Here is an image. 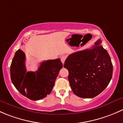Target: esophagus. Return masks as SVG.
Wrapping results in <instances>:
<instances>
[{
  "instance_id": "34e87169",
  "label": "esophagus",
  "mask_w": 123,
  "mask_h": 123,
  "mask_svg": "<svg viewBox=\"0 0 123 123\" xmlns=\"http://www.w3.org/2000/svg\"><path fill=\"white\" fill-rule=\"evenodd\" d=\"M66 59V55H62L61 57H60V60H61V61L63 64H64V62H65Z\"/></svg>"
}]
</instances>
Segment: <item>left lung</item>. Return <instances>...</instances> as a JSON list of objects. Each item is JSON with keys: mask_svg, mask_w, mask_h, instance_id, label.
<instances>
[{"mask_svg": "<svg viewBox=\"0 0 123 123\" xmlns=\"http://www.w3.org/2000/svg\"><path fill=\"white\" fill-rule=\"evenodd\" d=\"M101 44L99 39L92 49L72 53L64 62L72 91L80 98H92L99 95L112 78L111 58Z\"/></svg>", "mask_w": 123, "mask_h": 123, "instance_id": "8db88e82", "label": "left lung"}]
</instances>
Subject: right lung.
<instances>
[{"label": "right lung", "mask_w": 123, "mask_h": 123, "mask_svg": "<svg viewBox=\"0 0 123 123\" xmlns=\"http://www.w3.org/2000/svg\"><path fill=\"white\" fill-rule=\"evenodd\" d=\"M25 55L19 49L11 65V78L16 89L29 99L37 101L49 95L63 68L60 59L42 62L36 72H26Z\"/></svg>", "instance_id": "1"}]
</instances>
